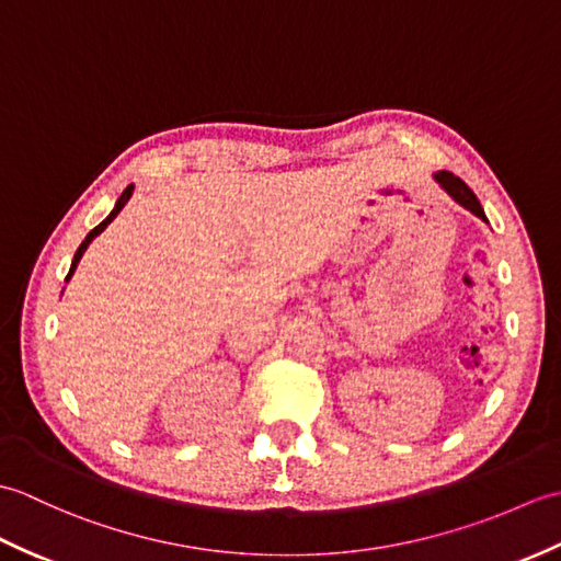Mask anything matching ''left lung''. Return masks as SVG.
Instances as JSON below:
<instances>
[{"instance_id": "1", "label": "left lung", "mask_w": 561, "mask_h": 561, "mask_svg": "<svg viewBox=\"0 0 561 561\" xmlns=\"http://www.w3.org/2000/svg\"><path fill=\"white\" fill-rule=\"evenodd\" d=\"M434 181L446 190V193L458 202L460 207H465L468 211H472L474 217H480L482 221H486V217H484V209H482V205H480V199L474 197V193L472 190L465 185L458 175H453L450 171H438V173H434Z\"/></svg>"}]
</instances>
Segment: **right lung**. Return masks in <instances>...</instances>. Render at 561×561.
<instances>
[{
    "mask_svg": "<svg viewBox=\"0 0 561 561\" xmlns=\"http://www.w3.org/2000/svg\"><path fill=\"white\" fill-rule=\"evenodd\" d=\"M133 190H135V185H127L125 187V193L121 195V197H117V202H115V207H113V211L108 214V217H105L99 226H96V229H93V231H89V236L87 238H83V241H81V245L77 248V253H75V260H71V267H69V274H67V279H71V274H75V270H77V262L81 260V255L83 253H87V248H89V243L93 241V238H96L103 229H105V226H108L115 217H117V214H121V209L127 205V199L129 197H133Z\"/></svg>",
    "mask_w": 561,
    "mask_h": 561,
    "instance_id": "add662e5",
    "label": "right lung"
}]
</instances>
